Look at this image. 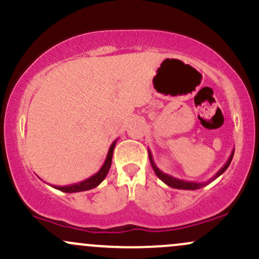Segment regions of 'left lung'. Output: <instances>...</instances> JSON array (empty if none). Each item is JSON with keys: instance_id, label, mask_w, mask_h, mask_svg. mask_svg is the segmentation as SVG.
<instances>
[{"instance_id": "obj_1", "label": "left lung", "mask_w": 259, "mask_h": 259, "mask_svg": "<svg viewBox=\"0 0 259 259\" xmlns=\"http://www.w3.org/2000/svg\"><path fill=\"white\" fill-rule=\"evenodd\" d=\"M233 153H235V151H232V153H231L230 158L227 159V162L225 163V165L222 166L221 169L216 173L215 175H213L212 178H211L210 180H207V182H204V183H196V182H188V180H182V179H178V178L175 177H171V175L169 174H165L164 171L160 170L159 168H158L157 165H155L154 160H153V157H152V153L151 151L148 149V154H149V162H151V165L153 168V170H154V173L157 174V177L159 178L160 180H162L163 183H165L166 185L170 186V188H174V189H183V190H196V189H200L202 188V186L210 184L211 182H213V180L216 179V178H219L220 175H221L222 173H224L225 170H226L227 168H229L231 160H232L233 158Z\"/></svg>"}]
</instances>
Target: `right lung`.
I'll use <instances>...</instances> for the list:
<instances>
[{
	"label": "right lung",
	"instance_id": "1",
	"mask_svg": "<svg viewBox=\"0 0 259 259\" xmlns=\"http://www.w3.org/2000/svg\"><path fill=\"white\" fill-rule=\"evenodd\" d=\"M116 143H117V140L112 142L110 149H108L107 157H106V159H105V163L102 164L101 169H100V170L97 171L96 174H94L93 177L88 178V179L84 180V182L76 183V184L68 185V186H54V188L58 189V190H60V191H64V193H79V191L90 190V189L96 188L97 185L101 184L102 180L106 178L108 170H110V168H111V163H112L113 149H115Z\"/></svg>",
	"mask_w": 259,
	"mask_h": 259
}]
</instances>
